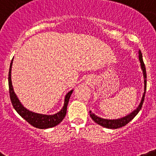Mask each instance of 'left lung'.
I'll return each instance as SVG.
<instances>
[{
	"label": "left lung",
	"instance_id": "left-lung-1",
	"mask_svg": "<svg viewBox=\"0 0 156 156\" xmlns=\"http://www.w3.org/2000/svg\"><path fill=\"white\" fill-rule=\"evenodd\" d=\"M138 54H139V60H140V62H141V69H142L143 71V75H144V94H143L142 99H141V102H140L139 106H137V108L134 110V112H132V113H130L129 115L126 116L125 117L118 119V120H106V119L100 118V117H99V116H95V115L94 114V113H92L91 111H89L91 118H92L95 123L99 124V125L102 126V127H106V128H109V129H117V128H120V127H123V126H125L126 124H127L130 120H132L134 118V116H135L138 113V112L140 111V109H141V106H142L143 102H144V95H145V92H146L147 76H146V69H145V66H144V61H143L142 54H141V50H139Z\"/></svg>",
	"mask_w": 156,
	"mask_h": 156
}]
</instances>
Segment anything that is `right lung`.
I'll return each mask as SVG.
<instances>
[{
  "label": "right lung",
  "mask_w": 156,
  "mask_h": 156,
  "mask_svg": "<svg viewBox=\"0 0 156 156\" xmlns=\"http://www.w3.org/2000/svg\"><path fill=\"white\" fill-rule=\"evenodd\" d=\"M12 61H13V60H12V62H11V64H10L9 73H8V86H9L10 99H11V101H12V106L15 108L17 113H19L22 118L25 119L29 124H31L33 127H36V128L46 129L57 126L65 117L66 113H67V106H68V102H69L70 97H71V95L72 93L73 90L70 91L66 95L65 99H64V105L63 106L62 109L57 113H56V114L43 115L29 111L19 102V99H18V97L16 96V95H15V92L13 90V87H12V78H11Z\"/></svg>",
  "instance_id": "right-lung-1"
}]
</instances>
